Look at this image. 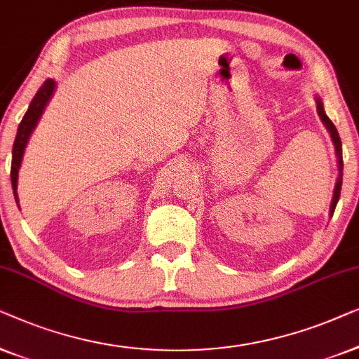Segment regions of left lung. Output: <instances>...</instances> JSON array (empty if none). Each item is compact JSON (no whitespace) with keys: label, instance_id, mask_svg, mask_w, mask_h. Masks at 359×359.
<instances>
[{"label":"left lung","instance_id":"8db88e82","mask_svg":"<svg viewBox=\"0 0 359 359\" xmlns=\"http://www.w3.org/2000/svg\"><path fill=\"white\" fill-rule=\"evenodd\" d=\"M317 112H319V117L324 125L327 127V130L330 131L332 135V140H333V144H335V149H337V156H338V169H340V174H338V180H337V185H335V191H333V200H332V206H330V215H333V211H335V206L338 203V198H340V190H341V179H343V158H341V140L340 136H338V131L335 128V125L332 123V120L327 117L325 112H324V105H322L320 99H317Z\"/></svg>","mask_w":359,"mask_h":359}]
</instances>
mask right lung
I'll return each mask as SVG.
<instances>
[{
  "label": "right lung",
  "mask_w": 359,
  "mask_h": 359,
  "mask_svg": "<svg viewBox=\"0 0 359 359\" xmlns=\"http://www.w3.org/2000/svg\"><path fill=\"white\" fill-rule=\"evenodd\" d=\"M55 89V83L52 79H47L45 83L40 86V89L35 94V97L32 99V102L29 105V110L24 115L21 123H19L18 128V135L16 140H14V146H13V163H11V184H13V190H14V198H16L18 203V170L19 165H21L22 161V154H24V148H26L27 140L32 130L37 125L40 115H42L45 105H47L48 99L52 97Z\"/></svg>",
  "instance_id": "obj_1"
}]
</instances>
